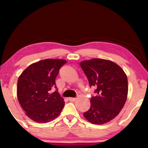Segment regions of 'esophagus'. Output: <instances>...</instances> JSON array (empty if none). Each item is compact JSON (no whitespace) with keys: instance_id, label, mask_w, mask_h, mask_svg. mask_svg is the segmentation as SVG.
Returning <instances> with one entry per match:
<instances>
[{"instance_id":"esophagus-1","label":"esophagus","mask_w":148,"mask_h":148,"mask_svg":"<svg viewBox=\"0 0 148 148\" xmlns=\"http://www.w3.org/2000/svg\"><path fill=\"white\" fill-rule=\"evenodd\" d=\"M76 99L77 98H69L68 100H69L70 102H74V101L76 100Z\"/></svg>"}]
</instances>
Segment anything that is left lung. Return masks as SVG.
Returning a JSON list of instances; mask_svg holds the SVG:
<instances>
[{
  "instance_id": "left-lung-1",
  "label": "left lung",
  "mask_w": 148,
  "mask_h": 148,
  "mask_svg": "<svg viewBox=\"0 0 148 148\" xmlns=\"http://www.w3.org/2000/svg\"><path fill=\"white\" fill-rule=\"evenodd\" d=\"M80 66L86 75L89 84L95 86L97 95L90 100V110L84 113L92 124L108 123L119 114L128 94L127 75L120 66L102 58L84 60Z\"/></svg>"
}]
</instances>
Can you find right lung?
I'll use <instances>...</instances> for the list:
<instances>
[{"mask_svg":"<svg viewBox=\"0 0 148 148\" xmlns=\"http://www.w3.org/2000/svg\"><path fill=\"white\" fill-rule=\"evenodd\" d=\"M67 62L63 59L48 58L34 62L25 69L18 78L17 96L25 114L39 123L56 119L64 105L57 92L50 94L56 87L55 79L60 68Z\"/></svg>","mask_w":148,"mask_h":148,"instance_id":"add662e5","label":"right lung"}]
</instances>
